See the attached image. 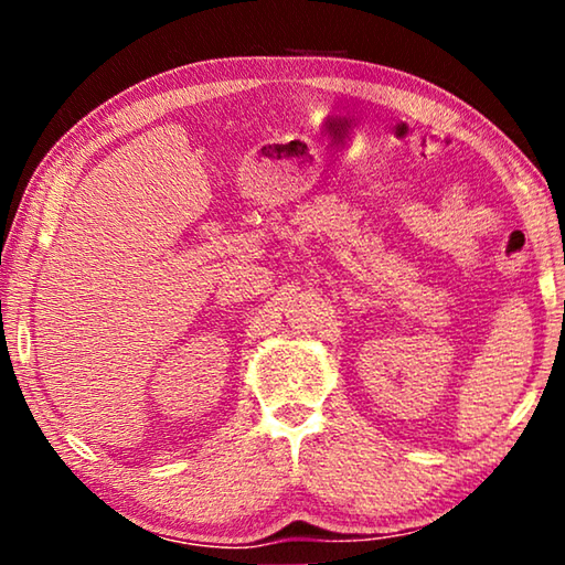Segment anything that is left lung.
<instances>
[{
    "label": "left lung",
    "mask_w": 565,
    "mask_h": 565,
    "mask_svg": "<svg viewBox=\"0 0 565 565\" xmlns=\"http://www.w3.org/2000/svg\"><path fill=\"white\" fill-rule=\"evenodd\" d=\"M563 311H565V301H563Z\"/></svg>",
    "instance_id": "1"
}]
</instances>
